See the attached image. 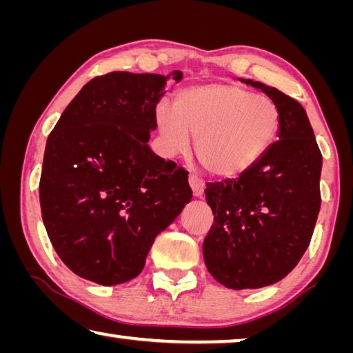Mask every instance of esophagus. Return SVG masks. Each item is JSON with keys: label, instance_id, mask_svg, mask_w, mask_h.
<instances>
[{"label": "esophagus", "instance_id": "1", "mask_svg": "<svg viewBox=\"0 0 353 353\" xmlns=\"http://www.w3.org/2000/svg\"><path fill=\"white\" fill-rule=\"evenodd\" d=\"M188 182H190V187H192V190H193V194L194 196H203V193H204V188H205V182H204V179H201L196 172H192V174H190V177H188Z\"/></svg>", "mask_w": 353, "mask_h": 353}]
</instances>
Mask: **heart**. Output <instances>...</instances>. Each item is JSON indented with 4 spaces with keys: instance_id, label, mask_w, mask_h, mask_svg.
Masks as SVG:
<instances>
[{
    "instance_id": "heart-1",
    "label": "heart",
    "mask_w": 353,
    "mask_h": 353,
    "mask_svg": "<svg viewBox=\"0 0 353 353\" xmlns=\"http://www.w3.org/2000/svg\"><path fill=\"white\" fill-rule=\"evenodd\" d=\"M279 119L272 99L231 83L190 86L177 92L174 108L157 106L168 149L187 150L192 132L199 161L218 176H236L253 165L275 141Z\"/></svg>"
}]
</instances>
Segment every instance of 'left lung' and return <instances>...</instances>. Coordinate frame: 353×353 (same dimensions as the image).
<instances>
[{"mask_svg":"<svg viewBox=\"0 0 353 353\" xmlns=\"http://www.w3.org/2000/svg\"><path fill=\"white\" fill-rule=\"evenodd\" d=\"M279 110L278 141L237 179L207 182L214 225L205 265L229 289L270 286L294 270L310 247L321 209L322 154L297 100L259 81Z\"/></svg>","mask_w":353,"mask_h":353,"instance_id":"obj_1","label":"left lung"}]
</instances>
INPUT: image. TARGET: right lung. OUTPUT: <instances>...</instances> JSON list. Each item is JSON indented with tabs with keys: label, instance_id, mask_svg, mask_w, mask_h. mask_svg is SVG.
<instances>
[{
	"label": "right lung",
	"instance_id": "1",
	"mask_svg": "<svg viewBox=\"0 0 353 353\" xmlns=\"http://www.w3.org/2000/svg\"><path fill=\"white\" fill-rule=\"evenodd\" d=\"M170 75L181 81L182 72ZM168 77L92 78L48 135L42 220L61 261L89 281L113 286L138 276L155 237L192 199L188 171L148 146Z\"/></svg>",
	"mask_w": 353,
	"mask_h": 353
}]
</instances>
